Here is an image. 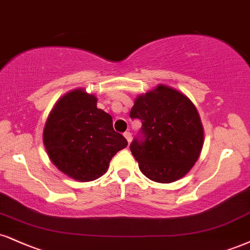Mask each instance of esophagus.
Masks as SVG:
<instances>
[{"label":"esophagus","mask_w":250,"mask_h":250,"mask_svg":"<svg viewBox=\"0 0 250 250\" xmlns=\"http://www.w3.org/2000/svg\"><path fill=\"white\" fill-rule=\"evenodd\" d=\"M123 136H125V138H127V141H128V143H130V141H131V134L129 133V131H125V134H123Z\"/></svg>","instance_id":"obj_1"}]
</instances>
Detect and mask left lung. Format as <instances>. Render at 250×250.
<instances>
[{
  "instance_id": "left-lung-1",
  "label": "left lung",
  "mask_w": 250,
  "mask_h": 250,
  "mask_svg": "<svg viewBox=\"0 0 250 250\" xmlns=\"http://www.w3.org/2000/svg\"><path fill=\"white\" fill-rule=\"evenodd\" d=\"M130 117L142 122L130 151L144 176L171 183L191 170L203 148L204 129L188 96L159 85L138 96Z\"/></svg>"
}]
</instances>
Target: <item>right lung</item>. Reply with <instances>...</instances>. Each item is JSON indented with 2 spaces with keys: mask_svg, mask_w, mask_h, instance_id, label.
<instances>
[{
  "mask_svg": "<svg viewBox=\"0 0 250 250\" xmlns=\"http://www.w3.org/2000/svg\"><path fill=\"white\" fill-rule=\"evenodd\" d=\"M96 98L83 89L70 92L57 102L44 128L47 155L71 178L88 182L106 172L127 140L113 128L109 114L96 107Z\"/></svg>",
  "mask_w": 250,
  "mask_h": 250,
  "instance_id": "1",
  "label": "right lung"
}]
</instances>
